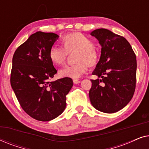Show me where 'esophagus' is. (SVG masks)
Returning a JSON list of instances; mask_svg holds the SVG:
<instances>
[{
    "label": "esophagus",
    "mask_w": 149,
    "mask_h": 149,
    "mask_svg": "<svg viewBox=\"0 0 149 149\" xmlns=\"http://www.w3.org/2000/svg\"><path fill=\"white\" fill-rule=\"evenodd\" d=\"M80 82H81V81L79 80V79H73V83H74V84H78V83H79Z\"/></svg>",
    "instance_id": "34e87169"
}]
</instances>
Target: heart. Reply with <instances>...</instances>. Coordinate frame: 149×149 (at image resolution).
I'll use <instances>...</instances> for the list:
<instances>
[{"instance_id":"heart-1","label":"heart","mask_w":149,"mask_h":149,"mask_svg":"<svg viewBox=\"0 0 149 149\" xmlns=\"http://www.w3.org/2000/svg\"><path fill=\"white\" fill-rule=\"evenodd\" d=\"M62 46L53 45L49 56L51 60L57 65L64 64L69 53L77 50L75 60L78 62L61 69L59 74L62 77L78 79L88 70L89 66L93 67L99 60V52L93 45V42L85 34L80 32L65 34L62 37Z\"/></svg>"}]
</instances>
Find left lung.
<instances>
[{"label": "left lung", "mask_w": 149, "mask_h": 149, "mask_svg": "<svg viewBox=\"0 0 149 149\" xmlns=\"http://www.w3.org/2000/svg\"><path fill=\"white\" fill-rule=\"evenodd\" d=\"M102 46L101 56L91 79L89 100L95 109L106 113L120 111L133 97L136 83V57L123 36L104 28L91 33Z\"/></svg>", "instance_id": "1"}]
</instances>
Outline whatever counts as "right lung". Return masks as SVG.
<instances>
[{"instance_id": "obj_1", "label": "right lung", "mask_w": 149, "mask_h": 149, "mask_svg": "<svg viewBox=\"0 0 149 149\" xmlns=\"http://www.w3.org/2000/svg\"><path fill=\"white\" fill-rule=\"evenodd\" d=\"M58 37L36 32L18 47L12 60V89L22 109L38 121H51L63 113L73 85L69 77L51 81L58 71L49 52Z\"/></svg>"}]
</instances>
